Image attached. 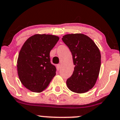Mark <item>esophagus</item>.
I'll return each instance as SVG.
<instances>
[{"mask_svg":"<svg viewBox=\"0 0 120 120\" xmlns=\"http://www.w3.org/2000/svg\"><path fill=\"white\" fill-rule=\"evenodd\" d=\"M60 68H61V65L60 64H58V65H57V69L58 71H59L60 69Z\"/></svg>","mask_w":120,"mask_h":120,"instance_id":"34e87169","label":"esophagus"}]
</instances>
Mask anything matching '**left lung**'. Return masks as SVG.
Masks as SVG:
<instances>
[{
  "instance_id": "left-lung-1",
  "label": "left lung",
  "mask_w": 120,
  "mask_h": 120,
  "mask_svg": "<svg viewBox=\"0 0 120 120\" xmlns=\"http://www.w3.org/2000/svg\"><path fill=\"white\" fill-rule=\"evenodd\" d=\"M62 40L71 51L75 65L66 85L72 92H87L94 86L100 71L99 48L91 38L82 34H67Z\"/></svg>"
}]
</instances>
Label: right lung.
<instances>
[{
    "instance_id": "add662e5",
    "label": "right lung",
    "mask_w": 120,
    "mask_h": 120,
    "mask_svg": "<svg viewBox=\"0 0 120 120\" xmlns=\"http://www.w3.org/2000/svg\"><path fill=\"white\" fill-rule=\"evenodd\" d=\"M59 37L49 34H35L24 43L18 55L17 71L26 88L35 93L45 90L56 74L50 60V52Z\"/></svg>"
}]
</instances>
